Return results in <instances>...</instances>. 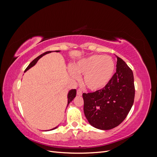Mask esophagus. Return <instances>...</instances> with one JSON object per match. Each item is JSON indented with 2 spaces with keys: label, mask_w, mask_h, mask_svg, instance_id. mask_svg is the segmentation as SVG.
<instances>
[{
  "label": "esophagus",
  "mask_w": 157,
  "mask_h": 157,
  "mask_svg": "<svg viewBox=\"0 0 157 157\" xmlns=\"http://www.w3.org/2000/svg\"><path fill=\"white\" fill-rule=\"evenodd\" d=\"M77 94L78 96H82V90H80V89H78V90H77Z\"/></svg>",
  "instance_id": "34e87169"
}]
</instances>
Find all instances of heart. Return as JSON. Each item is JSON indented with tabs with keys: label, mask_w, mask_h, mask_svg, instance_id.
I'll list each match as a JSON object with an SVG mask.
<instances>
[{
	"label": "heart",
	"mask_w": 157,
	"mask_h": 157,
	"mask_svg": "<svg viewBox=\"0 0 157 157\" xmlns=\"http://www.w3.org/2000/svg\"><path fill=\"white\" fill-rule=\"evenodd\" d=\"M71 75L77 78L83 75V84L92 91L105 88L111 81L115 71V63L111 57L93 54L80 59L72 66Z\"/></svg>",
	"instance_id": "1"
}]
</instances>
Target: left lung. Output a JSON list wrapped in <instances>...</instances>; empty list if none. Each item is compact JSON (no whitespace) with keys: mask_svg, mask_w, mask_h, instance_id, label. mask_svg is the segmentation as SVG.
Wrapping results in <instances>:
<instances>
[{"mask_svg":"<svg viewBox=\"0 0 157 157\" xmlns=\"http://www.w3.org/2000/svg\"><path fill=\"white\" fill-rule=\"evenodd\" d=\"M116 73L107 86L92 93H83L84 113L88 122L99 130H111L124 121L135 96L131 69L117 56Z\"/></svg>","mask_w":157,"mask_h":157,"instance_id":"1","label":"left lung"}]
</instances>
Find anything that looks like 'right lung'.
I'll return each instance as SVG.
<instances>
[{
	"label": "right lung",
	"mask_w": 157,
	"mask_h": 157,
	"mask_svg": "<svg viewBox=\"0 0 157 157\" xmlns=\"http://www.w3.org/2000/svg\"><path fill=\"white\" fill-rule=\"evenodd\" d=\"M56 52H60L59 50H56ZM52 52V51H48V52H44V53H43V54H42L41 55H40L39 56H38L37 58H36L34 60H33L30 63V64L28 65V67L25 69V72H26V71H27V70H29L30 68H31L32 67H33V66H34L36 63H37V61H39V59H40V58H41L42 56H44V55H46V54H49V53H51ZM76 94H77V90H76L75 89H72V90H71L70 91L68 92V95H67V99H68V101H67V106H68V105L69 104V103L70 102H71L73 101V99L75 98V96H76ZM58 126H56V127H55L54 128H53V129H51L50 130H54V129H56V128H58Z\"/></svg>",
	"instance_id": "obj_1"
}]
</instances>
